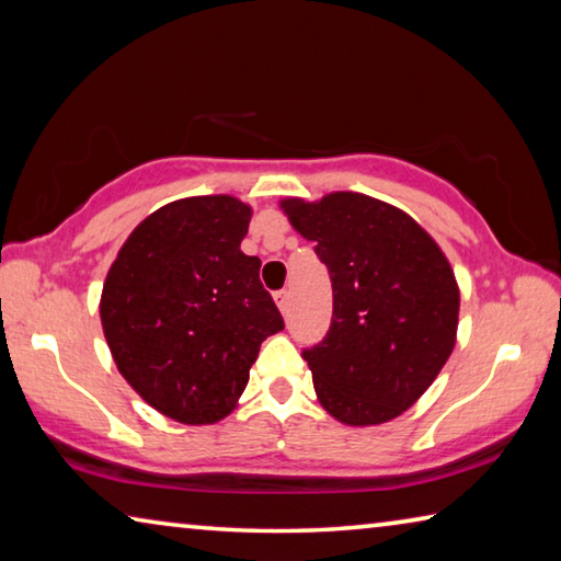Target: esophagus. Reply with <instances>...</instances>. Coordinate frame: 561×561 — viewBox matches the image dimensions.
Listing matches in <instances>:
<instances>
[{"label":"esophagus","mask_w":561,"mask_h":561,"mask_svg":"<svg viewBox=\"0 0 561 561\" xmlns=\"http://www.w3.org/2000/svg\"><path fill=\"white\" fill-rule=\"evenodd\" d=\"M274 301H277L282 314H287V311H289V291L287 289L277 291V294H274Z\"/></svg>","instance_id":"obj_1"}]
</instances>
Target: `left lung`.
Returning <instances> with one entry per match:
<instances>
[{
	"mask_svg": "<svg viewBox=\"0 0 561 561\" xmlns=\"http://www.w3.org/2000/svg\"><path fill=\"white\" fill-rule=\"evenodd\" d=\"M279 207L317 244L334 289L329 334L304 351L321 408L351 428L393 421L455 348L460 289L448 257L401 207L351 190Z\"/></svg>",
	"mask_w": 561,
	"mask_h": 561,
	"instance_id": "8db88e82",
	"label": "left lung"
}]
</instances>
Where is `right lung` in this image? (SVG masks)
I'll return each mask as SVG.
<instances>
[{
	"instance_id": "right-lung-1",
	"label": "right lung",
	"mask_w": 561,
	"mask_h": 561,
	"mask_svg": "<svg viewBox=\"0 0 561 561\" xmlns=\"http://www.w3.org/2000/svg\"><path fill=\"white\" fill-rule=\"evenodd\" d=\"M252 207L195 195L150 213L113 260L101 327L121 376L158 413L185 425L230 415L262 341L284 329L240 250Z\"/></svg>"
}]
</instances>
